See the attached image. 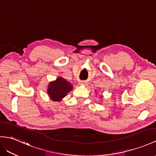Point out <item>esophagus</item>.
<instances>
[{
  "label": "esophagus",
  "instance_id": "34e87169",
  "mask_svg": "<svg viewBox=\"0 0 156 156\" xmlns=\"http://www.w3.org/2000/svg\"><path fill=\"white\" fill-rule=\"evenodd\" d=\"M78 83H79V85H84V86H86L87 84V82H86L84 81H80L78 82Z\"/></svg>",
  "mask_w": 156,
  "mask_h": 156
}]
</instances>
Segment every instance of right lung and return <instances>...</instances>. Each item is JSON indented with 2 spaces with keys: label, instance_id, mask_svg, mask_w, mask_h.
I'll use <instances>...</instances> for the list:
<instances>
[{
  "label": "right lung",
  "instance_id": "obj_1",
  "mask_svg": "<svg viewBox=\"0 0 156 156\" xmlns=\"http://www.w3.org/2000/svg\"><path fill=\"white\" fill-rule=\"evenodd\" d=\"M73 88V86L66 80L58 77L56 80L49 83L47 88V94H49L51 100L61 101Z\"/></svg>",
  "mask_w": 156,
  "mask_h": 156
}]
</instances>
